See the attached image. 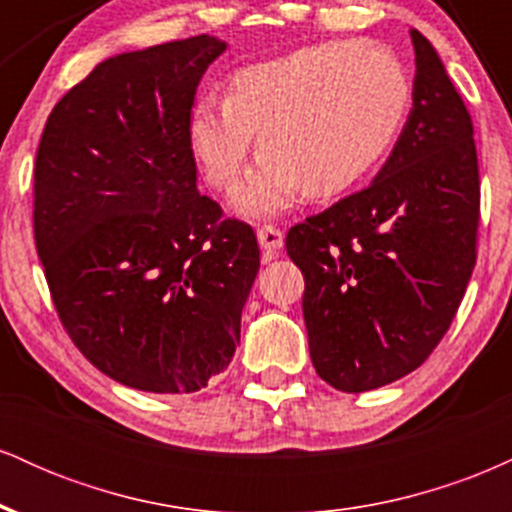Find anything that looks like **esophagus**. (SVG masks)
<instances>
[{"label": "esophagus", "instance_id": "obj_1", "mask_svg": "<svg viewBox=\"0 0 512 512\" xmlns=\"http://www.w3.org/2000/svg\"><path fill=\"white\" fill-rule=\"evenodd\" d=\"M257 240H260V248L264 250V255H267V260H272L281 245H284V233L276 226H272V223H267V226L257 228Z\"/></svg>", "mask_w": 512, "mask_h": 512}]
</instances>
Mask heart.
<instances>
[{
    "label": "heart",
    "instance_id": "obj_1",
    "mask_svg": "<svg viewBox=\"0 0 512 512\" xmlns=\"http://www.w3.org/2000/svg\"><path fill=\"white\" fill-rule=\"evenodd\" d=\"M411 105L404 64L385 45L334 40L238 69L226 101L192 105L187 142L204 180L228 190L257 134L260 163L233 204L252 216L284 209L301 192L330 199L387 154Z\"/></svg>",
    "mask_w": 512,
    "mask_h": 512
}]
</instances>
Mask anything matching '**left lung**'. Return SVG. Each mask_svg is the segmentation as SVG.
<instances>
[{
    "label": "left lung",
    "mask_w": 512,
    "mask_h": 512,
    "mask_svg": "<svg viewBox=\"0 0 512 512\" xmlns=\"http://www.w3.org/2000/svg\"><path fill=\"white\" fill-rule=\"evenodd\" d=\"M414 108L366 190L286 233L303 272L313 366L342 392L404 378L431 356L477 264L479 163L467 105L411 28Z\"/></svg>",
    "instance_id": "left-lung-1"
}]
</instances>
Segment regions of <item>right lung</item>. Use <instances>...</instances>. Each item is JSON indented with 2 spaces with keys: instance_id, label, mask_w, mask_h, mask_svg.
<instances>
[{
  "instance_id": "1",
  "label": "right lung",
  "mask_w": 512,
  "mask_h": 512,
  "mask_svg": "<svg viewBox=\"0 0 512 512\" xmlns=\"http://www.w3.org/2000/svg\"><path fill=\"white\" fill-rule=\"evenodd\" d=\"M223 40L122 52L60 98L35 154L33 233L76 349L134 390L197 392L231 363L260 248L197 192L187 120Z\"/></svg>"
}]
</instances>
